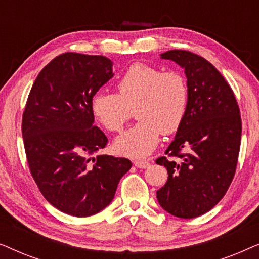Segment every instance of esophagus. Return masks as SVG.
Listing matches in <instances>:
<instances>
[{"label":"esophagus","instance_id":"1","mask_svg":"<svg viewBox=\"0 0 259 259\" xmlns=\"http://www.w3.org/2000/svg\"><path fill=\"white\" fill-rule=\"evenodd\" d=\"M134 165H136L138 168H147L148 166H150V162L147 160H136L134 161Z\"/></svg>","mask_w":259,"mask_h":259}]
</instances>
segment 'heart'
Wrapping results in <instances>:
<instances>
[{
  "instance_id": "b5f03b06",
  "label": "heart",
  "mask_w": 259,
  "mask_h": 259,
  "mask_svg": "<svg viewBox=\"0 0 259 259\" xmlns=\"http://www.w3.org/2000/svg\"><path fill=\"white\" fill-rule=\"evenodd\" d=\"M115 87L116 94H94L92 112L109 132H121L136 109L139 122L115 143L116 150L122 154L145 157L157 146L161 133L167 136L180 128L189 104V88L180 73L133 63Z\"/></svg>"
}]
</instances>
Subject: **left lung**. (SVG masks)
I'll return each mask as SVG.
<instances>
[{"label": "left lung", "mask_w": 259, "mask_h": 259, "mask_svg": "<svg viewBox=\"0 0 259 259\" xmlns=\"http://www.w3.org/2000/svg\"><path fill=\"white\" fill-rule=\"evenodd\" d=\"M161 59L185 70L189 104L166 155L155 160L168 173L157 198L168 213L196 218L217 205L231 185L242 137L240 111L230 84L207 60L178 49L162 53Z\"/></svg>", "instance_id": "8db88e82"}]
</instances>
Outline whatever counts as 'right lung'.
I'll list each match as a JSON object with an SVG mask.
<instances>
[{
  "label": "right lung",
  "instance_id": "add662e5",
  "mask_svg": "<svg viewBox=\"0 0 259 259\" xmlns=\"http://www.w3.org/2000/svg\"><path fill=\"white\" fill-rule=\"evenodd\" d=\"M112 76L108 58L63 53L37 75L22 115L31 177L48 203L74 217L107 206L132 167L126 158L91 157L108 143L93 125L92 99Z\"/></svg>",
  "mask_w": 259,
  "mask_h": 259
}]
</instances>
